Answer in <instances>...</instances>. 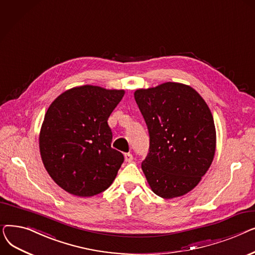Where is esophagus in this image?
Returning a JSON list of instances; mask_svg holds the SVG:
<instances>
[{"label":"esophagus","instance_id":"esophagus-1","mask_svg":"<svg viewBox=\"0 0 255 255\" xmlns=\"http://www.w3.org/2000/svg\"><path fill=\"white\" fill-rule=\"evenodd\" d=\"M124 158H125V161L126 162H131L132 160H133V156L130 153H125L124 154Z\"/></svg>","mask_w":255,"mask_h":255}]
</instances>
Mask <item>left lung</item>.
<instances>
[{
  "instance_id": "left-lung-1",
  "label": "left lung",
  "mask_w": 255,
  "mask_h": 255,
  "mask_svg": "<svg viewBox=\"0 0 255 255\" xmlns=\"http://www.w3.org/2000/svg\"><path fill=\"white\" fill-rule=\"evenodd\" d=\"M134 98L150 134V153L141 169L152 191L166 199L190 192L216 150L208 104L190 86L171 82L138 89Z\"/></svg>"
}]
</instances>
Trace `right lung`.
Here are the masks:
<instances>
[{
  "label": "right lung",
  "instance_id": "right-lung-1",
  "mask_svg": "<svg viewBox=\"0 0 255 255\" xmlns=\"http://www.w3.org/2000/svg\"><path fill=\"white\" fill-rule=\"evenodd\" d=\"M124 94L85 85L65 91L49 105L39 134L40 155L50 178L66 192L93 196L116 179L124 156L112 148L107 120Z\"/></svg>",
  "mask_w": 255,
  "mask_h": 255
}]
</instances>
